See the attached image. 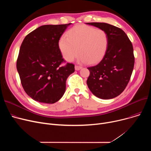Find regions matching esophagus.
<instances>
[{
	"mask_svg": "<svg viewBox=\"0 0 151 151\" xmlns=\"http://www.w3.org/2000/svg\"><path fill=\"white\" fill-rule=\"evenodd\" d=\"M75 68L76 70H80V69L82 68V67L79 66V65H75Z\"/></svg>",
	"mask_w": 151,
	"mask_h": 151,
	"instance_id": "1",
	"label": "esophagus"
}]
</instances>
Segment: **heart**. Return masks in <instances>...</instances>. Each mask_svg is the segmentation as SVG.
Listing matches in <instances>:
<instances>
[{
  "instance_id": "obj_1",
  "label": "heart",
  "mask_w": 151,
  "mask_h": 151,
  "mask_svg": "<svg viewBox=\"0 0 151 151\" xmlns=\"http://www.w3.org/2000/svg\"><path fill=\"white\" fill-rule=\"evenodd\" d=\"M108 45V36L104 30L83 24L70 29L67 37H62L59 41L60 51L67 61L73 60L79 53L78 60L89 64L103 58Z\"/></svg>"
}]
</instances>
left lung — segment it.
<instances>
[{"mask_svg": "<svg viewBox=\"0 0 151 151\" xmlns=\"http://www.w3.org/2000/svg\"><path fill=\"white\" fill-rule=\"evenodd\" d=\"M88 24L104 30L108 36L105 54L97 64L88 67L90 71L87 84L92 93L101 99H113L127 86L134 67L133 45L120 28L105 22Z\"/></svg>", "mask_w": 151, "mask_h": 151, "instance_id": "obj_1", "label": "left lung"}]
</instances>
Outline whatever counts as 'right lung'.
I'll return each mask as SVG.
<instances>
[{
	"instance_id": "add662e5",
	"label": "right lung",
	"mask_w": 151,
	"mask_h": 151,
	"mask_svg": "<svg viewBox=\"0 0 151 151\" xmlns=\"http://www.w3.org/2000/svg\"><path fill=\"white\" fill-rule=\"evenodd\" d=\"M71 23L44 25L26 36L21 45L17 68L22 88L33 100L54 104L63 96L67 78L75 65L65 62L59 47L60 37Z\"/></svg>"
}]
</instances>
